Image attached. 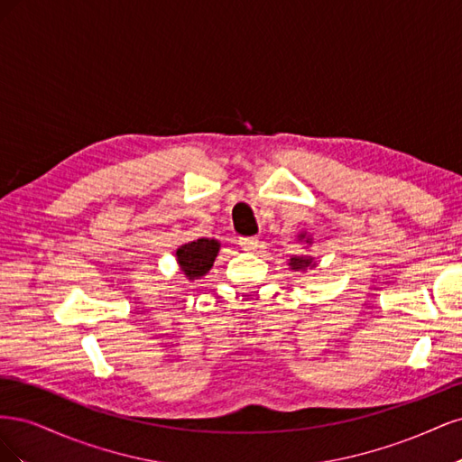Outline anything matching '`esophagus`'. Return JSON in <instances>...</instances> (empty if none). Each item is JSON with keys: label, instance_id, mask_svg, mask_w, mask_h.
<instances>
[{"label": "esophagus", "instance_id": "1", "mask_svg": "<svg viewBox=\"0 0 462 462\" xmlns=\"http://www.w3.org/2000/svg\"><path fill=\"white\" fill-rule=\"evenodd\" d=\"M239 245L243 246V250H256L260 246V241L256 236H241Z\"/></svg>", "mask_w": 462, "mask_h": 462}]
</instances>
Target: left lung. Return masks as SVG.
Instances as JSON below:
<instances>
[{"instance_id": "8db88e82", "label": "left lung", "mask_w": 462, "mask_h": 462, "mask_svg": "<svg viewBox=\"0 0 462 462\" xmlns=\"http://www.w3.org/2000/svg\"><path fill=\"white\" fill-rule=\"evenodd\" d=\"M299 243H306V245H312V236L310 235H306V231H302V233H299ZM289 268L291 270H295V272H306V270H312V268H316V260L312 258V256H309V254H302V256H291L289 260Z\"/></svg>"}]
</instances>
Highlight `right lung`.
<instances>
[{
    "label": "right lung",
    "mask_w": 462,
    "mask_h": 462,
    "mask_svg": "<svg viewBox=\"0 0 462 462\" xmlns=\"http://www.w3.org/2000/svg\"><path fill=\"white\" fill-rule=\"evenodd\" d=\"M221 243L217 239H208V236H202V239L190 241L187 245H180L175 250V258L179 263V270L183 273L189 282H194V279L204 277L217 258Z\"/></svg>",
    "instance_id": "add662e5"
}]
</instances>
